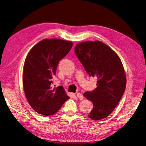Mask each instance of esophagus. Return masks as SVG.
Masks as SVG:
<instances>
[{"mask_svg":"<svg viewBox=\"0 0 146 146\" xmlns=\"http://www.w3.org/2000/svg\"><path fill=\"white\" fill-rule=\"evenodd\" d=\"M77 98L80 99V100H82L83 99V96L81 94V93H79V92H78V93H77Z\"/></svg>","mask_w":146,"mask_h":146,"instance_id":"obj_1","label":"esophagus"}]
</instances>
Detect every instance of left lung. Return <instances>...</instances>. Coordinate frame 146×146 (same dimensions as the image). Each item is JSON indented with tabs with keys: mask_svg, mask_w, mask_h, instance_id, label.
Wrapping results in <instances>:
<instances>
[{
	"mask_svg": "<svg viewBox=\"0 0 146 146\" xmlns=\"http://www.w3.org/2000/svg\"><path fill=\"white\" fill-rule=\"evenodd\" d=\"M75 52L90 77L97 78V88L83 96L93 104L89 116L99 121L108 116L125 91L126 75L116 53L100 41L78 43Z\"/></svg>",
	"mask_w": 146,
	"mask_h": 146,
	"instance_id": "obj_1",
	"label": "left lung"
}]
</instances>
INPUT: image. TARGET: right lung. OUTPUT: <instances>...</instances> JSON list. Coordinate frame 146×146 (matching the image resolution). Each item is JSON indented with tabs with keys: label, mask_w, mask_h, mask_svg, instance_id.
Wrapping results in <instances>:
<instances>
[{
	"label": "right lung",
	"mask_w": 146,
	"mask_h": 146,
	"mask_svg": "<svg viewBox=\"0 0 146 146\" xmlns=\"http://www.w3.org/2000/svg\"><path fill=\"white\" fill-rule=\"evenodd\" d=\"M72 46L70 41L44 39L34 46L26 57L23 77L24 93L31 107L38 113L53 115L69 99L63 86L53 88L51 84L59 61Z\"/></svg>",
	"instance_id": "right-lung-1"
}]
</instances>
